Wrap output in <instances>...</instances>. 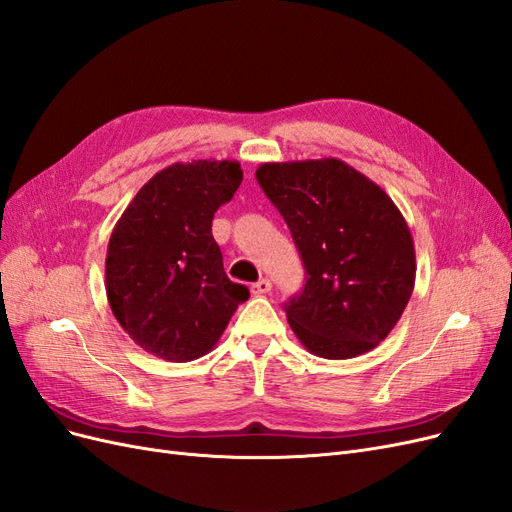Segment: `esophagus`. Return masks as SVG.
<instances>
[{"mask_svg": "<svg viewBox=\"0 0 512 512\" xmlns=\"http://www.w3.org/2000/svg\"><path fill=\"white\" fill-rule=\"evenodd\" d=\"M271 290V280H258L256 284H252V294L254 297H262V294H267Z\"/></svg>", "mask_w": 512, "mask_h": 512, "instance_id": "esophagus-1", "label": "esophagus"}]
</instances>
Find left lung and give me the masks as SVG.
Instances as JSON below:
<instances>
[{
	"mask_svg": "<svg viewBox=\"0 0 512 512\" xmlns=\"http://www.w3.org/2000/svg\"><path fill=\"white\" fill-rule=\"evenodd\" d=\"M256 179L307 273L286 303L294 335L322 359L374 350L404 314L416 277L410 228L391 196L337 158L265 162Z\"/></svg>",
	"mask_w": 512,
	"mask_h": 512,
	"instance_id": "8db88e82",
	"label": "left lung"
}]
</instances>
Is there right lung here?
<instances>
[{"mask_svg": "<svg viewBox=\"0 0 512 512\" xmlns=\"http://www.w3.org/2000/svg\"><path fill=\"white\" fill-rule=\"evenodd\" d=\"M243 181L237 160L175 162L153 175L117 220L106 297L136 346L170 363L205 356L250 290L228 280L213 213Z\"/></svg>", "mask_w": 512, "mask_h": 512, "instance_id": "right-lung-1", "label": "right lung"}]
</instances>
